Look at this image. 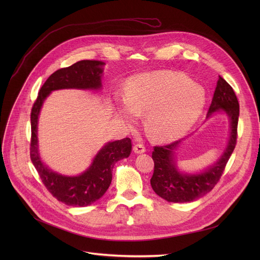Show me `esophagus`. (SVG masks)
<instances>
[{
  "label": "esophagus",
  "instance_id": "esophagus-1",
  "mask_svg": "<svg viewBox=\"0 0 260 260\" xmlns=\"http://www.w3.org/2000/svg\"><path fill=\"white\" fill-rule=\"evenodd\" d=\"M133 149L136 154H142L145 152V146L141 143H137L133 146Z\"/></svg>",
  "mask_w": 260,
  "mask_h": 260
}]
</instances>
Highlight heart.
Returning <instances> with one entry per match:
<instances>
[{
    "label": "heart",
    "mask_w": 260,
    "mask_h": 260,
    "mask_svg": "<svg viewBox=\"0 0 260 260\" xmlns=\"http://www.w3.org/2000/svg\"><path fill=\"white\" fill-rule=\"evenodd\" d=\"M204 102L201 86L169 71L136 75L127 82L126 94L116 97L118 114L128 123L145 114L147 132L159 142L183 136L200 116Z\"/></svg>",
    "instance_id": "b5f03b06"
}]
</instances>
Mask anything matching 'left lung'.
<instances>
[{
    "label": "left lung",
    "instance_id": "left-lung-1",
    "mask_svg": "<svg viewBox=\"0 0 260 260\" xmlns=\"http://www.w3.org/2000/svg\"><path fill=\"white\" fill-rule=\"evenodd\" d=\"M219 111H223L229 116L231 123L230 138L221 157L206 171L199 174H184L177 169L174 154L181 140L154 147L152 158L155 168L151 185L158 196L169 202H190L211 192L219 181L236 145L239 117V103L236 94L232 86L220 76L208 117Z\"/></svg>",
    "mask_w": 260,
    "mask_h": 260
}]
</instances>
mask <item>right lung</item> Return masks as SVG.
<instances>
[{
	"label": "right lung",
	"mask_w": 260,
	"mask_h": 260,
	"mask_svg": "<svg viewBox=\"0 0 260 260\" xmlns=\"http://www.w3.org/2000/svg\"><path fill=\"white\" fill-rule=\"evenodd\" d=\"M103 65L101 61L82 60L54 72L41 87L31 108L30 159L32 165L48 192L67 206L86 207L99 200L111 185L115 163L131 155L132 141L129 138H124L106 143L84 173L79 176H63L49 170L40 158L37 136L39 114L44 100L52 90L101 88Z\"/></svg>",
	"instance_id": "1"
}]
</instances>
